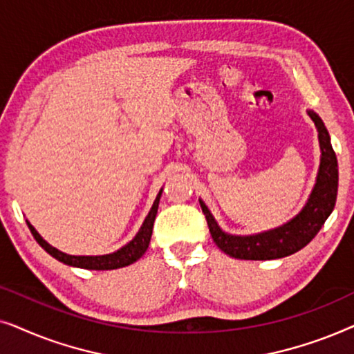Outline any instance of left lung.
I'll return each instance as SVG.
<instances>
[{
  "label": "left lung",
  "instance_id": "1",
  "mask_svg": "<svg viewBox=\"0 0 354 354\" xmlns=\"http://www.w3.org/2000/svg\"><path fill=\"white\" fill-rule=\"evenodd\" d=\"M306 113L317 129L321 162H319L316 183H314L311 195H309L308 201L304 203L301 211L297 216H293L292 219L275 227V229L259 232V234L232 235L221 229L209 207L200 198L201 209L206 216L212 240L225 254L232 256V258L269 261L297 253L317 235V232L322 229L324 222L332 214L338 192L337 156L333 153L330 135H328L322 119L311 109H308Z\"/></svg>",
  "mask_w": 354,
  "mask_h": 354
}]
</instances>
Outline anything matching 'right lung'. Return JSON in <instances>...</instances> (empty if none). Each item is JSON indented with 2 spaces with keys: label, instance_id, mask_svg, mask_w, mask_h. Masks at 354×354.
<instances>
[{
  "label": "right lung",
  "instance_id": "1",
  "mask_svg": "<svg viewBox=\"0 0 354 354\" xmlns=\"http://www.w3.org/2000/svg\"><path fill=\"white\" fill-rule=\"evenodd\" d=\"M162 195V188L159 190L156 200H154L151 209H149L148 216L145 217L142 227L137 232V235L133 236L132 240L129 241L127 245H124L122 248H119L118 251L109 254H100V256H74V254H67L62 253L55 246H51L46 240H43V236L38 234L30 222L27 221L28 229H30L32 235L35 236V240L38 241V245L41 246L43 250L46 251L48 254H51L53 258H56L61 263H64L67 266H72V268H80V269H90V270H113V269H120L125 268V266L133 264L135 261H138L142 256L145 254V251L148 250L149 240H151V234H153V224L154 219H156L158 214V206H159V200H161Z\"/></svg>",
  "mask_w": 354,
  "mask_h": 354
}]
</instances>
